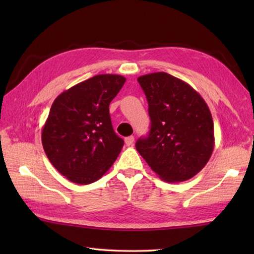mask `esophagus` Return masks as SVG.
<instances>
[{"label": "esophagus", "mask_w": 254, "mask_h": 254, "mask_svg": "<svg viewBox=\"0 0 254 254\" xmlns=\"http://www.w3.org/2000/svg\"><path fill=\"white\" fill-rule=\"evenodd\" d=\"M124 141H126L127 146H132L133 143H134V136H127V137H126Z\"/></svg>", "instance_id": "esophagus-1"}]
</instances>
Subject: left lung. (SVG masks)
<instances>
[{
    "mask_svg": "<svg viewBox=\"0 0 254 254\" xmlns=\"http://www.w3.org/2000/svg\"><path fill=\"white\" fill-rule=\"evenodd\" d=\"M137 80L150 118L149 134L137 139V152L160 179H191L207 164L214 149L208 106L190 85L168 73H150Z\"/></svg>",
    "mask_w": 254,
    "mask_h": 254,
    "instance_id": "left-lung-1",
    "label": "left lung"
}]
</instances>
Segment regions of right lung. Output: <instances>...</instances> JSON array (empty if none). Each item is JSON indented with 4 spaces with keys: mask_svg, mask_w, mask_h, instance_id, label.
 <instances>
[{
    "mask_svg": "<svg viewBox=\"0 0 254 254\" xmlns=\"http://www.w3.org/2000/svg\"><path fill=\"white\" fill-rule=\"evenodd\" d=\"M124 83L121 75H96L53 101L42 127V146L71 182L84 186L100 179L120 154L124 141L113 131L109 105Z\"/></svg>",
    "mask_w": 254,
    "mask_h": 254,
    "instance_id": "obj_1",
    "label": "right lung"
}]
</instances>
